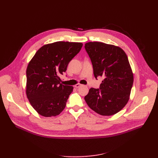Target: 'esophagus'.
<instances>
[{
	"mask_svg": "<svg viewBox=\"0 0 158 158\" xmlns=\"http://www.w3.org/2000/svg\"><path fill=\"white\" fill-rule=\"evenodd\" d=\"M80 86H82V84H76L75 85V88H80Z\"/></svg>",
	"mask_w": 158,
	"mask_h": 158,
	"instance_id": "1",
	"label": "esophagus"
}]
</instances>
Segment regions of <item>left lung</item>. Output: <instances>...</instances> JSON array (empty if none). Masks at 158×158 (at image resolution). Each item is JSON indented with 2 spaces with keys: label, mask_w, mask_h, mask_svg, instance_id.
I'll use <instances>...</instances> for the list:
<instances>
[{
  "label": "left lung",
  "mask_w": 158,
  "mask_h": 158,
  "mask_svg": "<svg viewBox=\"0 0 158 158\" xmlns=\"http://www.w3.org/2000/svg\"><path fill=\"white\" fill-rule=\"evenodd\" d=\"M85 49L95 78L104 77L99 88L89 89L85 101L101 115H113L126 106L130 97L134 78L128 57L119 47L102 42L86 43Z\"/></svg>",
  "instance_id": "1"
}]
</instances>
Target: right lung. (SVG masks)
I'll return each mask as SVG.
<instances>
[{
    "label": "right lung",
    "instance_id": "right-lung-1",
    "mask_svg": "<svg viewBox=\"0 0 158 158\" xmlns=\"http://www.w3.org/2000/svg\"><path fill=\"white\" fill-rule=\"evenodd\" d=\"M82 43L57 41L38 50L26 70V95L31 106L41 115L59 114L66 107L73 86L63 85L60 75L82 49Z\"/></svg>",
    "mask_w": 158,
    "mask_h": 158
}]
</instances>
